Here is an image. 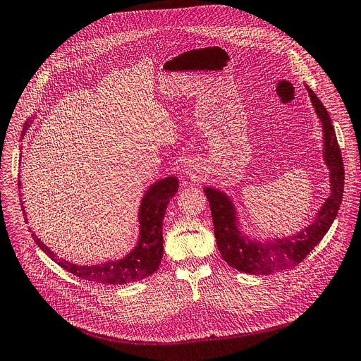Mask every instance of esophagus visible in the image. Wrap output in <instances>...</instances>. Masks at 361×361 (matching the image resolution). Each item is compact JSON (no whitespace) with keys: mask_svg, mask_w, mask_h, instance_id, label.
<instances>
[{"mask_svg":"<svg viewBox=\"0 0 361 361\" xmlns=\"http://www.w3.org/2000/svg\"><path fill=\"white\" fill-rule=\"evenodd\" d=\"M182 169H183V172H186V173H195L197 164L193 163V161H190V160H186V161L182 164Z\"/></svg>","mask_w":361,"mask_h":361,"instance_id":"1","label":"esophagus"}]
</instances>
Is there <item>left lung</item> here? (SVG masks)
Returning a JSON list of instances; mask_svg holds the SVG:
<instances>
[{
  "instance_id": "1",
  "label": "left lung",
  "mask_w": 361,
  "mask_h": 361,
  "mask_svg": "<svg viewBox=\"0 0 361 361\" xmlns=\"http://www.w3.org/2000/svg\"><path fill=\"white\" fill-rule=\"evenodd\" d=\"M307 87V85H305ZM324 134V161L329 171L331 193L312 223L296 234L257 240L241 231L234 201L218 188L204 186L209 201L218 250L234 269L248 274H271L299 264L322 240L338 214L344 192V168L334 126L326 108L307 87Z\"/></svg>"
}]
</instances>
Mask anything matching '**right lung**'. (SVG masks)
<instances>
[{
  "instance_id": "add662e5",
  "label": "right lung",
  "mask_w": 361,
  "mask_h": 361,
  "mask_svg": "<svg viewBox=\"0 0 361 361\" xmlns=\"http://www.w3.org/2000/svg\"><path fill=\"white\" fill-rule=\"evenodd\" d=\"M35 118V117H33ZM33 118L25 121L23 128V137L33 123ZM179 180L176 176H168L152 183L140 202L138 208V238L131 252L118 260H106L98 264H76L71 263L51 252L50 248L32 231L35 243L40 247L54 263L59 264L66 271L95 283L104 285H127L131 282L142 281L159 269L163 257V219L172 197L176 195ZM18 189H21V180H18ZM21 193V190H20ZM21 197V195H20ZM21 208L27 223V212L24 211L23 201Z\"/></svg>"
}]
</instances>
